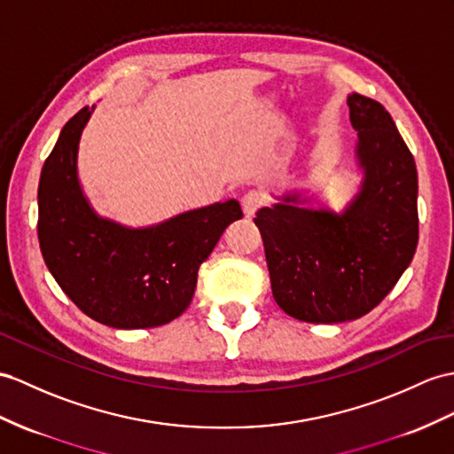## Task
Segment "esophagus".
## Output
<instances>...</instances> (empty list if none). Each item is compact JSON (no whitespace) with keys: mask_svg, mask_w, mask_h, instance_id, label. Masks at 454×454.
Masks as SVG:
<instances>
[{"mask_svg":"<svg viewBox=\"0 0 454 454\" xmlns=\"http://www.w3.org/2000/svg\"><path fill=\"white\" fill-rule=\"evenodd\" d=\"M265 202H268V198H265L263 192L250 191L245 194V198H242V212H245L247 217H252L260 207L265 206Z\"/></svg>","mask_w":454,"mask_h":454,"instance_id":"34e87169","label":"esophagus"}]
</instances>
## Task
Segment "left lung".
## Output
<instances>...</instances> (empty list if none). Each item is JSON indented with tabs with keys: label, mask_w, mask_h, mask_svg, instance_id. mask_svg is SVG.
I'll use <instances>...</instances> for the list:
<instances>
[{
	"label": "left lung",
	"mask_w": 454,
	"mask_h": 454,
	"mask_svg": "<svg viewBox=\"0 0 454 454\" xmlns=\"http://www.w3.org/2000/svg\"><path fill=\"white\" fill-rule=\"evenodd\" d=\"M360 192L342 214L301 207L298 194L262 207L260 229L275 302L308 324L362 317L391 293L418 247V173L389 112L350 94Z\"/></svg>",
	"instance_id": "1"
}]
</instances>
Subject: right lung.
Masks as SVG:
<instances>
[{
	"mask_svg": "<svg viewBox=\"0 0 454 454\" xmlns=\"http://www.w3.org/2000/svg\"><path fill=\"white\" fill-rule=\"evenodd\" d=\"M94 109V107H92ZM90 107L73 115L42 168L38 240L61 291L88 317L117 329L169 324L189 308L198 268L223 231L242 217L237 200L129 229L94 214L76 175V152Z\"/></svg>",
	"mask_w": 454,
	"mask_h": 454,
	"instance_id": "obj_1",
	"label": "right lung"
}]
</instances>
